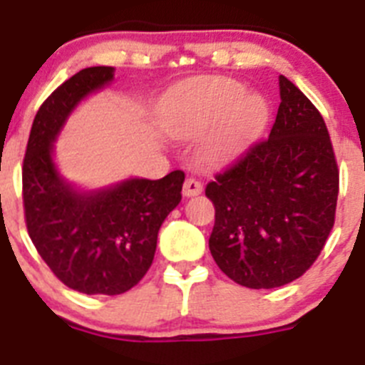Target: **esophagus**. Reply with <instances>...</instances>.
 <instances>
[{
  "instance_id": "34e87169",
  "label": "esophagus",
  "mask_w": 365,
  "mask_h": 365,
  "mask_svg": "<svg viewBox=\"0 0 365 365\" xmlns=\"http://www.w3.org/2000/svg\"><path fill=\"white\" fill-rule=\"evenodd\" d=\"M202 182H198L196 178H187L185 183H183V196H187V198H189V196H196L202 192Z\"/></svg>"
}]
</instances>
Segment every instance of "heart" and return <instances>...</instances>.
I'll list each match as a JSON object with an SVG mask.
<instances>
[{
    "label": "heart",
    "instance_id": "b5f03b06",
    "mask_svg": "<svg viewBox=\"0 0 365 365\" xmlns=\"http://www.w3.org/2000/svg\"><path fill=\"white\" fill-rule=\"evenodd\" d=\"M267 114V103L260 96H245L238 81L196 78L170 91L163 121L176 134H200L223 123L211 150L227 156L264 127Z\"/></svg>",
    "mask_w": 365,
    "mask_h": 365
}]
</instances>
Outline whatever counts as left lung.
Returning <instances> with one entry per match:
<instances>
[{"label": "left lung", "mask_w": 365, "mask_h": 365, "mask_svg": "<svg viewBox=\"0 0 365 365\" xmlns=\"http://www.w3.org/2000/svg\"><path fill=\"white\" fill-rule=\"evenodd\" d=\"M280 100L271 134L205 187L216 209L212 258L249 289L300 278L326 245L336 212L340 173L326 121L285 76Z\"/></svg>", "instance_id": "8db88e82"}]
</instances>
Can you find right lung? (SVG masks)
I'll return each mask as SVG.
<instances>
[{
    "label": "right lung",
    "mask_w": 365,
    "mask_h": 365,
    "mask_svg": "<svg viewBox=\"0 0 365 365\" xmlns=\"http://www.w3.org/2000/svg\"><path fill=\"white\" fill-rule=\"evenodd\" d=\"M113 67L76 72L41 103L23 158V209L36 251L54 277L85 294H121L145 277L163 220L182 202L183 170L76 192L52 162V143L72 109L113 81Z\"/></svg>",
    "instance_id": "1"
}]
</instances>
